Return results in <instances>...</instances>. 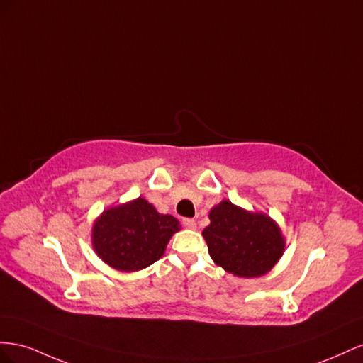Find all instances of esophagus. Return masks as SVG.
Wrapping results in <instances>:
<instances>
[{
    "mask_svg": "<svg viewBox=\"0 0 363 363\" xmlns=\"http://www.w3.org/2000/svg\"><path fill=\"white\" fill-rule=\"evenodd\" d=\"M182 225L185 228H189V230H196V220H193V219H184Z\"/></svg>",
    "mask_w": 363,
    "mask_h": 363,
    "instance_id": "obj_1",
    "label": "esophagus"
}]
</instances>
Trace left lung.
I'll list each match as a JSON object with an SVG mask.
<instances>
[{
  "label": "left lung",
  "mask_w": 363,
  "mask_h": 363,
  "mask_svg": "<svg viewBox=\"0 0 363 363\" xmlns=\"http://www.w3.org/2000/svg\"><path fill=\"white\" fill-rule=\"evenodd\" d=\"M211 223L202 231L213 262L243 278L267 274L284 252L279 226L264 213H251L230 201L210 211Z\"/></svg>",
  "instance_id": "8db88e82"
}]
</instances>
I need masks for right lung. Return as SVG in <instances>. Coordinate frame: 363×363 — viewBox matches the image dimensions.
I'll return each mask as SVG.
<instances>
[{"label":"right lung","mask_w":363,"mask_h":363,"mask_svg":"<svg viewBox=\"0 0 363 363\" xmlns=\"http://www.w3.org/2000/svg\"><path fill=\"white\" fill-rule=\"evenodd\" d=\"M178 219L160 214L144 198L103 211L92 226V247L103 262L121 272H135L164 255Z\"/></svg>","instance_id":"obj_1"}]
</instances>
